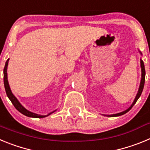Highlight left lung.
I'll use <instances>...</instances> for the list:
<instances>
[{"instance_id": "obj_1", "label": "left lung", "mask_w": 150, "mask_h": 150, "mask_svg": "<svg viewBox=\"0 0 150 150\" xmlns=\"http://www.w3.org/2000/svg\"><path fill=\"white\" fill-rule=\"evenodd\" d=\"M140 54L142 55V53L139 51ZM140 67H141V79H140V86H139V89L138 91H137V95L135 97L133 103L129 107H128V109L125 110V111H122L121 112H119V113H116V114H112V115H104V116H110V117H112V116H122V115H124L125 113H126L128 112L130 110L132 109V107L135 104V103L137 102V100H138V98H140V96L141 95V93H142L143 89H144V83H145V75H146V72H145V67H144V62H143L142 59H140Z\"/></svg>"}]
</instances>
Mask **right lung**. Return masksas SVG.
Returning <instances> with one entry per match:
<instances>
[{
	"label": "right lung",
	"mask_w": 150,
	"mask_h": 150,
	"mask_svg": "<svg viewBox=\"0 0 150 150\" xmlns=\"http://www.w3.org/2000/svg\"><path fill=\"white\" fill-rule=\"evenodd\" d=\"M9 60L10 59H8L7 61L6 62V64H5V67L4 69V87L5 90H6V93L7 97L9 98L10 100H11L12 104H13V106L16 107V109L18 111L22 113L23 115L26 116H28V117H32V118H44L46 117V116H50V114H52V112H55L57 110L52 111V112H50L49 114L47 115H40L37 114V113H34V112H30V111L28 110L27 109H25L23 106L21 104V103L18 100V99L14 96V95L12 92L11 89H10V85H9V83H8V79H7V66H8V62H9Z\"/></svg>",
	"instance_id": "1"
}]
</instances>
